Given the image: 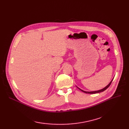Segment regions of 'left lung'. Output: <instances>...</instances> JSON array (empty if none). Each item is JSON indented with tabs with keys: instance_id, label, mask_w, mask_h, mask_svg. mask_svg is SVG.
Segmentation results:
<instances>
[{
	"instance_id": "left-lung-1",
	"label": "left lung",
	"mask_w": 129,
	"mask_h": 129,
	"mask_svg": "<svg viewBox=\"0 0 129 129\" xmlns=\"http://www.w3.org/2000/svg\"><path fill=\"white\" fill-rule=\"evenodd\" d=\"M113 79L111 81V82L110 83H109V84L108 85H107L106 87H105V88H104L103 89H101V90H97V91H84V90H82V89H80L79 88H78L77 87V88H78V89H79L80 90H81L82 91H83V92H85V93H91V94H92V93H99V92H102V91H104V90H106L109 86H110V84H111V82H112V81H113Z\"/></svg>"
}]
</instances>
